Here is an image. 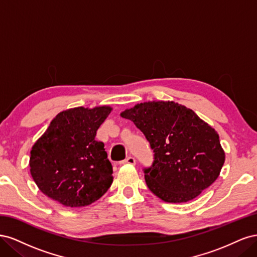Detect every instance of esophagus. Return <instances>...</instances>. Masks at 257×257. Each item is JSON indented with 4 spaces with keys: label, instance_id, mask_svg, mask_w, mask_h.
<instances>
[{
    "label": "esophagus",
    "instance_id": "1",
    "mask_svg": "<svg viewBox=\"0 0 257 257\" xmlns=\"http://www.w3.org/2000/svg\"><path fill=\"white\" fill-rule=\"evenodd\" d=\"M120 165H123V164H131V165H134L135 164V159L133 157H127L125 160H123L119 163Z\"/></svg>",
    "mask_w": 257,
    "mask_h": 257
}]
</instances>
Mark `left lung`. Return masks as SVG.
Segmentation results:
<instances>
[{"label": "left lung", "mask_w": 257, "mask_h": 257, "mask_svg": "<svg viewBox=\"0 0 257 257\" xmlns=\"http://www.w3.org/2000/svg\"><path fill=\"white\" fill-rule=\"evenodd\" d=\"M149 142L153 163L144 168L149 190L166 203H186L219 177L225 161L219 134L190 108L148 102L121 113Z\"/></svg>", "instance_id": "1"}]
</instances>
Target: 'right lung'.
<instances>
[{"label":"right lung","mask_w":257,"mask_h":257,"mask_svg":"<svg viewBox=\"0 0 257 257\" xmlns=\"http://www.w3.org/2000/svg\"><path fill=\"white\" fill-rule=\"evenodd\" d=\"M109 106L72 108L56 115L32 147L30 172L45 195L65 207H84L112 183V165L96 131Z\"/></svg>","instance_id":"1"}]
</instances>
